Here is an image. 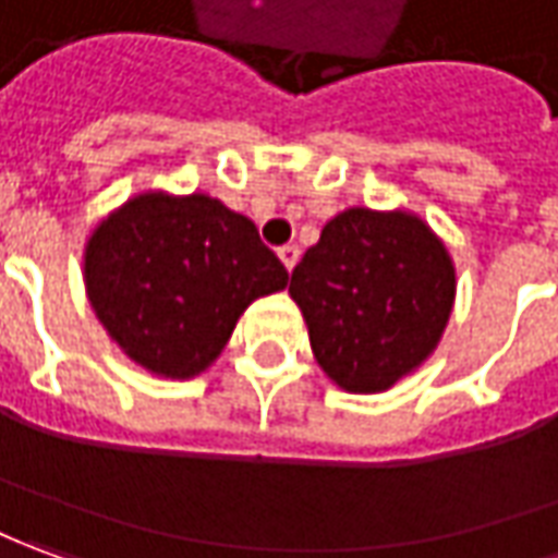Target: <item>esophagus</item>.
Here are the masks:
<instances>
[{"mask_svg": "<svg viewBox=\"0 0 558 558\" xmlns=\"http://www.w3.org/2000/svg\"><path fill=\"white\" fill-rule=\"evenodd\" d=\"M278 256H280V263H283V268H287V271H293L295 263H299V247H295V244H283V247L278 250Z\"/></svg>", "mask_w": 558, "mask_h": 558, "instance_id": "1", "label": "esophagus"}]
</instances>
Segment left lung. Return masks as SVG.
<instances>
[{"instance_id":"1","label":"left lung","mask_w":558,"mask_h":558,"mask_svg":"<svg viewBox=\"0 0 558 558\" xmlns=\"http://www.w3.org/2000/svg\"><path fill=\"white\" fill-rule=\"evenodd\" d=\"M290 295L324 373L344 390L378 393L437 348L454 265L418 216L351 207L295 265Z\"/></svg>"}]
</instances>
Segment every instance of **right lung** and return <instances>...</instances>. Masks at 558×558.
<instances>
[{
    "mask_svg": "<svg viewBox=\"0 0 558 558\" xmlns=\"http://www.w3.org/2000/svg\"><path fill=\"white\" fill-rule=\"evenodd\" d=\"M287 280L247 216L207 195H136L85 247V287L106 332L168 378L207 369L250 302Z\"/></svg>",
    "mask_w": 558,
    "mask_h": 558,
    "instance_id": "1",
    "label": "right lung"
}]
</instances>
